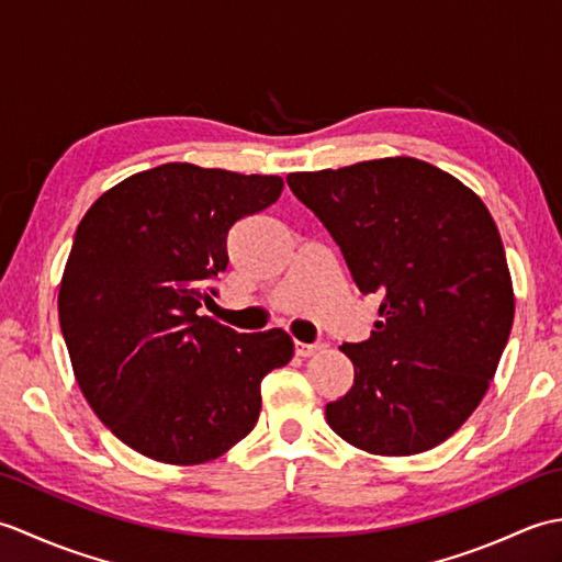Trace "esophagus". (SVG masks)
Returning <instances> with one entry per match:
<instances>
[{"mask_svg":"<svg viewBox=\"0 0 562 562\" xmlns=\"http://www.w3.org/2000/svg\"><path fill=\"white\" fill-rule=\"evenodd\" d=\"M321 348H324V342H302V340H294V352L300 357H308L318 352Z\"/></svg>","mask_w":562,"mask_h":562,"instance_id":"obj_1","label":"esophagus"}]
</instances>
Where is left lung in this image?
I'll list each match as a JSON object with an SVG mask.
<instances>
[{
  "label": "left lung",
  "instance_id": "left-lung-1",
  "mask_svg": "<svg viewBox=\"0 0 562 562\" xmlns=\"http://www.w3.org/2000/svg\"><path fill=\"white\" fill-rule=\"evenodd\" d=\"M362 294L372 336L342 342L352 389L326 405L352 447L408 457L437 447L483 401L515 321L505 246L483 200L437 166L374 159L290 173Z\"/></svg>",
  "mask_w": 562,
  "mask_h": 562
}]
</instances>
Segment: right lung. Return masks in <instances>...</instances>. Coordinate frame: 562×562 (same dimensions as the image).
<instances>
[{
    "instance_id": "obj_1",
    "label": "right lung",
    "mask_w": 562,
    "mask_h": 562,
    "mask_svg": "<svg viewBox=\"0 0 562 562\" xmlns=\"http://www.w3.org/2000/svg\"><path fill=\"white\" fill-rule=\"evenodd\" d=\"M280 176L161 164L103 193L77 226L59 328L77 384L111 432L164 463H205L256 427L260 381L294 342L200 316L226 234L270 207Z\"/></svg>"
}]
</instances>
